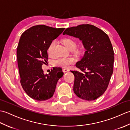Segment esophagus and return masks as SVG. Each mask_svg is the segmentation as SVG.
<instances>
[{"label": "esophagus", "instance_id": "esophagus-1", "mask_svg": "<svg viewBox=\"0 0 130 130\" xmlns=\"http://www.w3.org/2000/svg\"><path fill=\"white\" fill-rule=\"evenodd\" d=\"M69 70V69H62V71L63 73H66V72H68V71Z\"/></svg>", "mask_w": 130, "mask_h": 130}]
</instances>
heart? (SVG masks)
I'll use <instances>...</instances> for the list:
<instances>
[{"label": "heart", "instance_id": "obj_1", "mask_svg": "<svg viewBox=\"0 0 130 130\" xmlns=\"http://www.w3.org/2000/svg\"><path fill=\"white\" fill-rule=\"evenodd\" d=\"M63 45L69 50L74 49L76 47V43L73 39L70 38H66L62 40ZM56 45V41H52L50 44L48 48V54L50 56H53L54 55V50ZM75 61V59L73 57H59L54 60V64L58 67L63 68H68L71 63Z\"/></svg>", "mask_w": 130, "mask_h": 130}]
</instances>
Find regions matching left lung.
Masks as SVG:
<instances>
[{"instance_id":"8db88e82","label":"left lung","mask_w":130,"mask_h":130,"mask_svg":"<svg viewBox=\"0 0 130 130\" xmlns=\"http://www.w3.org/2000/svg\"><path fill=\"white\" fill-rule=\"evenodd\" d=\"M65 35L79 38L85 48L76 63L84 73L71 71L75 76L74 92L82 99L95 100L106 90L113 74L114 51L109 38L101 29L88 24L68 28Z\"/></svg>"}]
</instances>
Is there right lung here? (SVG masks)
<instances>
[{"label":"right lung","mask_w":130,"mask_h":130,"mask_svg":"<svg viewBox=\"0 0 130 130\" xmlns=\"http://www.w3.org/2000/svg\"><path fill=\"white\" fill-rule=\"evenodd\" d=\"M64 29L37 25L26 30L19 39L17 55L21 84L27 94L35 100L43 101L51 98L58 80L63 75L60 68L44 74L42 66L47 63L50 44ZM57 70L59 73L58 76Z\"/></svg>","instance_id":"obj_1"}]
</instances>
